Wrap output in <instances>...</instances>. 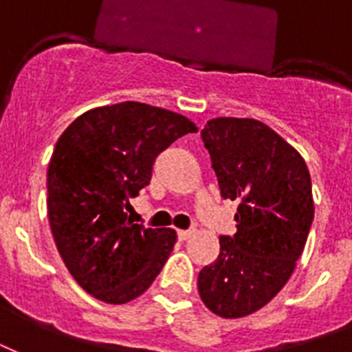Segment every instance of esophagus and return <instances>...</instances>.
I'll return each instance as SVG.
<instances>
[{"instance_id":"34e87169","label":"esophagus","mask_w":352,"mask_h":352,"mask_svg":"<svg viewBox=\"0 0 352 352\" xmlns=\"http://www.w3.org/2000/svg\"><path fill=\"white\" fill-rule=\"evenodd\" d=\"M190 235H193V230H177V237L181 241H186Z\"/></svg>"}]
</instances>
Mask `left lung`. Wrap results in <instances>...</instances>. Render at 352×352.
Masks as SVG:
<instances>
[{"label": "left lung", "instance_id": "8db88e82", "mask_svg": "<svg viewBox=\"0 0 352 352\" xmlns=\"http://www.w3.org/2000/svg\"><path fill=\"white\" fill-rule=\"evenodd\" d=\"M221 197L239 201L237 232L221 235L215 263L199 272V294L221 318L265 307L289 281L314 219L303 157L254 118L221 117L201 131Z\"/></svg>", "mask_w": 352, "mask_h": 352}]
</instances>
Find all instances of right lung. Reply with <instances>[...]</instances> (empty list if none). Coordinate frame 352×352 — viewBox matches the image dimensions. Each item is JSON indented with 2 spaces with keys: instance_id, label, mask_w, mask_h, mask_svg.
I'll use <instances>...</instances> for the list:
<instances>
[{
  "instance_id": "right-lung-1",
  "label": "right lung",
  "mask_w": 352,
  "mask_h": 352,
  "mask_svg": "<svg viewBox=\"0 0 352 352\" xmlns=\"http://www.w3.org/2000/svg\"><path fill=\"white\" fill-rule=\"evenodd\" d=\"M186 133L197 127L182 115L122 102L84 113L58 138L47 171L52 237L71 276L96 300H135L168 261L175 230L135 225L126 212L160 151Z\"/></svg>"
}]
</instances>
